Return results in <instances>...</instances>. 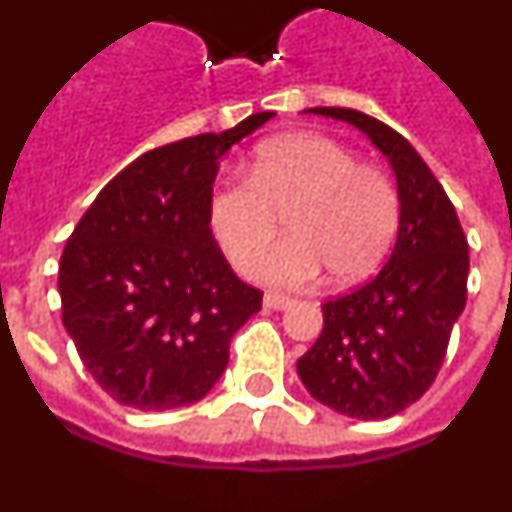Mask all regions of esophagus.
<instances>
[{
	"label": "esophagus",
	"mask_w": 512,
	"mask_h": 512,
	"mask_svg": "<svg viewBox=\"0 0 512 512\" xmlns=\"http://www.w3.org/2000/svg\"><path fill=\"white\" fill-rule=\"evenodd\" d=\"M265 305L270 310H285L293 305V298L283 293H265Z\"/></svg>",
	"instance_id": "esophagus-1"
}]
</instances>
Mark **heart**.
Instances as JSON below:
<instances>
[{"label":"heart","mask_w":512,"mask_h":512,"mask_svg":"<svg viewBox=\"0 0 512 512\" xmlns=\"http://www.w3.org/2000/svg\"><path fill=\"white\" fill-rule=\"evenodd\" d=\"M247 184L209 194L207 224L224 260L250 275L286 217L291 240L257 267L270 285L313 283L326 267L333 285L369 278L389 255L401 199L381 169L318 133H288L255 148Z\"/></svg>","instance_id":"1"}]
</instances>
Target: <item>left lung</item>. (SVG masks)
<instances>
[{"mask_svg": "<svg viewBox=\"0 0 512 512\" xmlns=\"http://www.w3.org/2000/svg\"><path fill=\"white\" fill-rule=\"evenodd\" d=\"M364 133L389 161L401 199L394 250L374 280L323 303V331L298 376L323 407L389 419L432 386L467 300V240L455 207L407 138L351 108H308Z\"/></svg>", "mask_w": 512, "mask_h": 512, "instance_id": "obj_1", "label": "left lung"}]
</instances>
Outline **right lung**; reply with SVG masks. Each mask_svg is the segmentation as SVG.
Here are the masks:
<instances>
[{
  "mask_svg": "<svg viewBox=\"0 0 512 512\" xmlns=\"http://www.w3.org/2000/svg\"><path fill=\"white\" fill-rule=\"evenodd\" d=\"M275 113L146 151L103 186L62 250V326L100 389L138 412L204 399L262 308L214 245L219 161Z\"/></svg>",
  "mask_w": 512,
  "mask_h": 512,
  "instance_id": "obj_1",
  "label": "right lung"
}]
</instances>
